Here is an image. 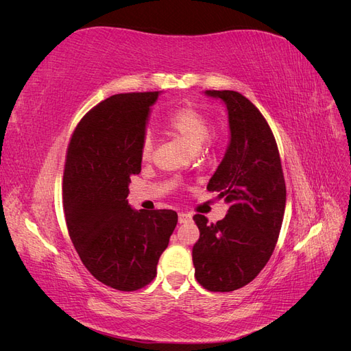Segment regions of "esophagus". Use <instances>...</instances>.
Returning a JSON list of instances; mask_svg holds the SVG:
<instances>
[{"label": "esophagus", "instance_id": "34e87169", "mask_svg": "<svg viewBox=\"0 0 351 351\" xmlns=\"http://www.w3.org/2000/svg\"><path fill=\"white\" fill-rule=\"evenodd\" d=\"M192 221V215L184 214V212H180L178 214V224H187V222Z\"/></svg>", "mask_w": 351, "mask_h": 351}]
</instances>
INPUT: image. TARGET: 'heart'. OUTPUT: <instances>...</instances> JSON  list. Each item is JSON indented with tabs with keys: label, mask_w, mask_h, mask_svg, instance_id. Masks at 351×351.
Returning <instances> with one entry per match:
<instances>
[{
	"label": "heart",
	"mask_w": 351,
	"mask_h": 351,
	"mask_svg": "<svg viewBox=\"0 0 351 351\" xmlns=\"http://www.w3.org/2000/svg\"><path fill=\"white\" fill-rule=\"evenodd\" d=\"M164 125L184 143H187L192 149H199L204 142L208 141V137L212 133V127H214L210 117L193 104L183 105V107L169 112L164 121ZM154 136L149 132H146L142 137L139 147L142 161H149L154 154ZM208 155L210 154L208 152Z\"/></svg>",
	"instance_id": "b5f03b06"
}]
</instances>
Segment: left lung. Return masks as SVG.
Returning a JSON list of instances; mask_svg holds the SVG:
<instances>
[{
    "mask_svg": "<svg viewBox=\"0 0 351 351\" xmlns=\"http://www.w3.org/2000/svg\"><path fill=\"white\" fill-rule=\"evenodd\" d=\"M226 102L231 139L208 183L228 204L224 219L193 217L200 231L193 246L195 277L208 291L228 293L258 277L277 244L285 210V182L268 121L241 93L206 90Z\"/></svg>",
    "mask_w": 351,
    "mask_h": 351,
    "instance_id": "8db88e82",
    "label": "left lung"
}]
</instances>
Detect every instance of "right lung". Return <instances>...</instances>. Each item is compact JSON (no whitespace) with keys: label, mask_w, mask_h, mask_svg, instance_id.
I'll use <instances>...</instances> for the list:
<instances>
[{"label":"right lung","mask_w":351,"mask_h":351,"mask_svg":"<svg viewBox=\"0 0 351 351\" xmlns=\"http://www.w3.org/2000/svg\"><path fill=\"white\" fill-rule=\"evenodd\" d=\"M158 95H112L84 114L67 146L62 208L69 236L93 277L120 291L143 289L156 277L178 219L171 209L137 212L127 204Z\"/></svg>","instance_id":"add662e5"}]
</instances>
